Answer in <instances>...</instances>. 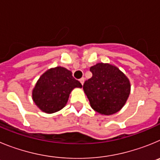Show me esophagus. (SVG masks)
Segmentation results:
<instances>
[{"label":"esophagus","instance_id":"esophagus-1","mask_svg":"<svg viewBox=\"0 0 160 160\" xmlns=\"http://www.w3.org/2000/svg\"><path fill=\"white\" fill-rule=\"evenodd\" d=\"M79 82H81L82 85H83V83H84V82H85V78H82L81 79H79Z\"/></svg>","mask_w":160,"mask_h":160}]
</instances>
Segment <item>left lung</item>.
<instances>
[{
	"label": "left lung",
	"mask_w": 160,
	"mask_h": 160,
	"mask_svg": "<svg viewBox=\"0 0 160 160\" xmlns=\"http://www.w3.org/2000/svg\"><path fill=\"white\" fill-rule=\"evenodd\" d=\"M90 70L92 77L85 82L83 90L90 107L105 115L119 111L131 92L128 77L118 67L109 63H97Z\"/></svg>",
	"instance_id": "left-lung-1"
}]
</instances>
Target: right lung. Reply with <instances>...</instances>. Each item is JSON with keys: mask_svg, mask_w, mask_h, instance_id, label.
I'll use <instances>...</instances> for the list:
<instances>
[{"mask_svg": "<svg viewBox=\"0 0 160 160\" xmlns=\"http://www.w3.org/2000/svg\"><path fill=\"white\" fill-rule=\"evenodd\" d=\"M82 87L71 71L57 66L48 70L38 79L32 90V100L41 111L52 114L66 106L73 89Z\"/></svg>", "mask_w": 160, "mask_h": 160, "instance_id": "right-lung-1", "label": "right lung"}]
</instances>
